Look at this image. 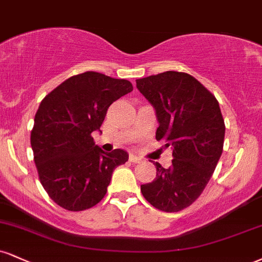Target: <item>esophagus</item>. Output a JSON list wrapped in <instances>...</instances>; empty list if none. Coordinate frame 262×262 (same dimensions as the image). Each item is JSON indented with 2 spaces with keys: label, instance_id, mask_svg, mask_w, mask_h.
<instances>
[{
  "label": "esophagus",
  "instance_id": "34e87169",
  "mask_svg": "<svg viewBox=\"0 0 262 262\" xmlns=\"http://www.w3.org/2000/svg\"><path fill=\"white\" fill-rule=\"evenodd\" d=\"M129 161L130 162H133V163H139L140 161H141V159L140 157H138V156H135V155H129Z\"/></svg>",
  "mask_w": 262,
  "mask_h": 262
}]
</instances>
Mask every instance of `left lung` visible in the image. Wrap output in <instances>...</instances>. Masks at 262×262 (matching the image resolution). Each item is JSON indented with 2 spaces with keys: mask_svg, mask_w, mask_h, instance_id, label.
<instances>
[{
  "mask_svg": "<svg viewBox=\"0 0 262 262\" xmlns=\"http://www.w3.org/2000/svg\"><path fill=\"white\" fill-rule=\"evenodd\" d=\"M137 88L155 110L156 139H166L173 156L168 168L154 163L156 178L141 185V194L156 209L178 212L200 196L222 155L226 127L219 101L182 72L137 79Z\"/></svg>",
  "mask_w": 262,
  "mask_h": 262,
  "instance_id": "1",
  "label": "left lung"
}]
</instances>
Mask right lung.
Instances as JSON below:
<instances>
[{
	"instance_id": "obj_1",
	"label": "right lung",
	"mask_w": 262,
	"mask_h": 262,
	"mask_svg": "<svg viewBox=\"0 0 262 262\" xmlns=\"http://www.w3.org/2000/svg\"><path fill=\"white\" fill-rule=\"evenodd\" d=\"M133 90L130 81L97 72L68 78L41 101L30 144L41 184L68 211L95 206L106 195L112 173L128 152H105L91 133L100 132L111 103Z\"/></svg>"
}]
</instances>
